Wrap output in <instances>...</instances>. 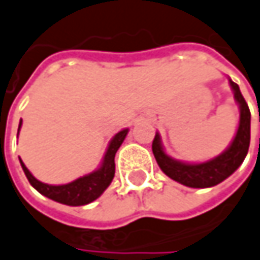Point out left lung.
<instances>
[{"instance_id": "8db88e82", "label": "left lung", "mask_w": 260, "mask_h": 260, "mask_svg": "<svg viewBox=\"0 0 260 260\" xmlns=\"http://www.w3.org/2000/svg\"><path fill=\"white\" fill-rule=\"evenodd\" d=\"M229 83L234 90V98L240 106V125L235 138L223 153L202 164L180 162L164 152L159 134L154 135L152 150L156 162L170 178L189 187H211L234 174L237 168L243 164L250 146V110L244 96L240 92L238 84L232 80H229Z\"/></svg>"}]
</instances>
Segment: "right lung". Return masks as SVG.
<instances>
[{
    "mask_svg": "<svg viewBox=\"0 0 260 260\" xmlns=\"http://www.w3.org/2000/svg\"><path fill=\"white\" fill-rule=\"evenodd\" d=\"M20 126H22V119L19 123L17 135H19ZM126 134H128V129H123L113 137V140L108 144L106 154H104L103 164L96 171L86 174V176L77 178L71 183H67V184L52 186V184L41 183L29 173V170L25 167L22 159H20V165H22V170L28 178V181L31 183V186L37 189L41 195L56 201V202H60V204L71 205V207L86 205L96 198H100L103 195V192L110 186L111 180L114 177V156H116V152L119 150V147L122 146Z\"/></svg>",
    "mask_w": 260,
    "mask_h": 260,
    "instance_id": "1",
    "label": "right lung"
}]
</instances>
